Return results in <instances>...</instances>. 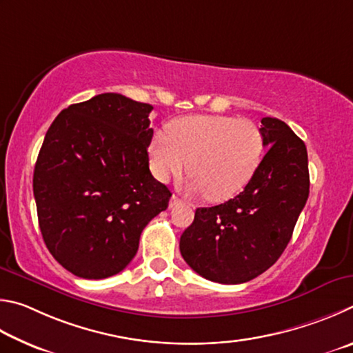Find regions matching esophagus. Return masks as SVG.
Instances as JSON below:
<instances>
[{"label":"esophagus","instance_id":"esophagus-1","mask_svg":"<svg viewBox=\"0 0 353 353\" xmlns=\"http://www.w3.org/2000/svg\"><path fill=\"white\" fill-rule=\"evenodd\" d=\"M180 199H178L176 195H172L170 196V201H169V208H173V206H176V205H180Z\"/></svg>","mask_w":353,"mask_h":353}]
</instances>
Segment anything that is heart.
<instances>
[{
	"instance_id": "obj_1",
	"label": "heart",
	"mask_w": 353,
	"mask_h": 353,
	"mask_svg": "<svg viewBox=\"0 0 353 353\" xmlns=\"http://www.w3.org/2000/svg\"><path fill=\"white\" fill-rule=\"evenodd\" d=\"M263 154V136L254 122L199 114L173 121L148 144L153 175L167 181L188 164L189 190L212 201L239 194L254 175Z\"/></svg>"
}]
</instances>
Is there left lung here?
Returning a JSON list of instances; mask_svg holds the SVG:
<instances>
[{"mask_svg": "<svg viewBox=\"0 0 353 353\" xmlns=\"http://www.w3.org/2000/svg\"><path fill=\"white\" fill-rule=\"evenodd\" d=\"M261 132L268 150L243 192L196 209L180 239L184 261L212 282L243 283L274 265L308 199L304 141L276 117H263Z\"/></svg>", "mask_w": 353, "mask_h": 353, "instance_id": "1", "label": "left lung"}]
</instances>
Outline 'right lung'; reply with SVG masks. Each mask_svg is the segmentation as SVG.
<instances>
[{
	"label": "right lung",
	"instance_id": "1",
	"mask_svg": "<svg viewBox=\"0 0 353 353\" xmlns=\"http://www.w3.org/2000/svg\"><path fill=\"white\" fill-rule=\"evenodd\" d=\"M152 105L116 92L72 103L46 132L34 170L39 225L61 267L105 279L132 262L141 232L169 206L148 169Z\"/></svg>",
	"mask_w": 353,
	"mask_h": 353
}]
</instances>
